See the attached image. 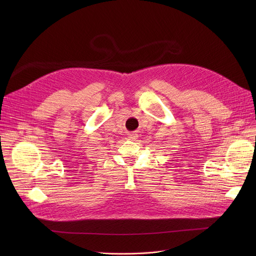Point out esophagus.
Segmentation results:
<instances>
[{
  "mask_svg": "<svg viewBox=\"0 0 256 256\" xmlns=\"http://www.w3.org/2000/svg\"><path fill=\"white\" fill-rule=\"evenodd\" d=\"M128 138L130 140H137V138H138V134H137V132H130V134H128Z\"/></svg>",
  "mask_w": 256,
  "mask_h": 256,
  "instance_id": "34e87169",
  "label": "esophagus"
}]
</instances>
